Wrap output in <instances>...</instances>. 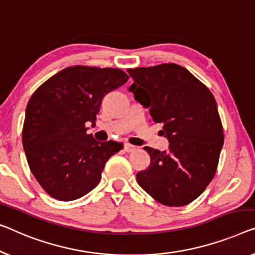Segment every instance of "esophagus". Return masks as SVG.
<instances>
[{
    "mask_svg": "<svg viewBox=\"0 0 255 255\" xmlns=\"http://www.w3.org/2000/svg\"><path fill=\"white\" fill-rule=\"evenodd\" d=\"M124 149H125V151H126V152H134L136 150V146L135 145H131V144H129V143H125Z\"/></svg>",
    "mask_w": 255,
    "mask_h": 255,
    "instance_id": "esophagus-1",
    "label": "esophagus"
}]
</instances>
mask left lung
Returning <instances> with one entry per match:
<instances>
[{
    "instance_id": "left-lung-1",
    "label": "left lung",
    "mask_w": 255,
    "mask_h": 255,
    "mask_svg": "<svg viewBox=\"0 0 255 255\" xmlns=\"http://www.w3.org/2000/svg\"><path fill=\"white\" fill-rule=\"evenodd\" d=\"M129 91L154 123L162 124L167 151L145 146L150 165L136 174L139 187L170 207L184 206L215 175L223 146L222 123L210 89L177 64L129 68Z\"/></svg>"
}]
</instances>
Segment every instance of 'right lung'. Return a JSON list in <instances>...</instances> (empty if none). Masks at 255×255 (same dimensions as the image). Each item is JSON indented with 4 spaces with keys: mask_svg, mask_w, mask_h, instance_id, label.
Returning <instances> with one entry per match:
<instances>
[{
    "mask_svg": "<svg viewBox=\"0 0 255 255\" xmlns=\"http://www.w3.org/2000/svg\"><path fill=\"white\" fill-rule=\"evenodd\" d=\"M119 68L71 66L52 75L29 98L22 146L30 172L52 198L71 201L100 183L110 157L123 144L87 134L103 98L127 82Z\"/></svg>",
    "mask_w": 255,
    "mask_h": 255,
    "instance_id": "1",
    "label": "right lung"
}]
</instances>
